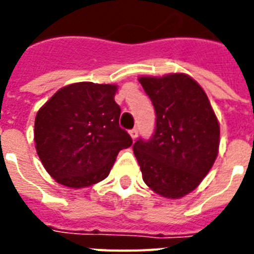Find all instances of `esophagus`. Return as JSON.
Returning <instances> with one entry per match:
<instances>
[{
    "mask_svg": "<svg viewBox=\"0 0 254 254\" xmlns=\"http://www.w3.org/2000/svg\"><path fill=\"white\" fill-rule=\"evenodd\" d=\"M129 134H130V137L133 138V141H134L135 138H137V135H138V129L137 127H134V129H131L130 131H129Z\"/></svg>",
    "mask_w": 254,
    "mask_h": 254,
    "instance_id": "esophagus-1",
    "label": "esophagus"
}]
</instances>
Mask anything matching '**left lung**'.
<instances>
[{
	"label": "left lung",
	"instance_id": "left-lung-1",
	"mask_svg": "<svg viewBox=\"0 0 254 254\" xmlns=\"http://www.w3.org/2000/svg\"><path fill=\"white\" fill-rule=\"evenodd\" d=\"M155 111L150 139L133 151L154 192L178 199L200 185L219 153L220 127L203 88L186 73L138 79Z\"/></svg>",
	"mask_w": 254,
	"mask_h": 254
}]
</instances>
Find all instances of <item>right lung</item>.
I'll list each match as a JSON object with an SVG mask.
<instances>
[{
	"instance_id": "add662e5",
	"label": "right lung",
	"mask_w": 254,
	"mask_h": 254,
	"mask_svg": "<svg viewBox=\"0 0 254 254\" xmlns=\"http://www.w3.org/2000/svg\"><path fill=\"white\" fill-rule=\"evenodd\" d=\"M117 85L75 83L61 88L35 117L38 157L63 186L81 189L109 175L120 150L131 137L119 125Z\"/></svg>"
}]
</instances>
